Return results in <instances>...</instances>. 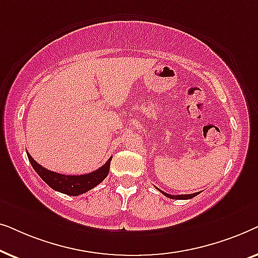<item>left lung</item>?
<instances>
[{"mask_svg":"<svg viewBox=\"0 0 258 258\" xmlns=\"http://www.w3.org/2000/svg\"><path fill=\"white\" fill-rule=\"evenodd\" d=\"M158 190H160V189H158ZM160 191L163 194L164 196H167L171 200H190V199H192V197H195L200 194V192H195V194H189V195H170V194L162 191V190H160Z\"/></svg>","mask_w":258,"mask_h":258,"instance_id":"1","label":"left lung"}]
</instances>
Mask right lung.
<instances>
[{"mask_svg":"<svg viewBox=\"0 0 258 258\" xmlns=\"http://www.w3.org/2000/svg\"><path fill=\"white\" fill-rule=\"evenodd\" d=\"M29 162L33 165L34 170L37 172L38 176L50 186L51 189L59 191L62 194L69 196H79L81 194H84L89 191L97 184L103 181L109 174V168H110L111 157L98 168L97 170L86 175L74 176V175H62L58 172H54L51 170H48L37 163L33 157L30 156L29 153H27Z\"/></svg>","mask_w":258,"mask_h":258,"instance_id":"add662e5","label":"right lung"}]
</instances>
